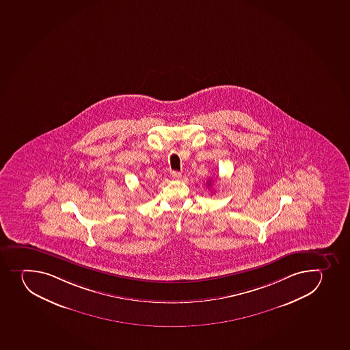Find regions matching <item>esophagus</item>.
I'll list each match as a JSON object with an SVG mask.
<instances>
[{"instance_id":"obj_1","label":"esophagus","mask_w":350,"mask_h":350,"mask_svg":"<svg viewBox=\"0 0 350 350\" xmlns=\"http://www.w3.org/2000/svg\"><path fill=\"white\" fill-rule=\"evenodd\" d=\"M170 176L174 180H178L180 179V178H181V174H180V172H178V171H172V172H171L170 174Z\"/></svg>"}]
</instances>
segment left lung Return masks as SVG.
<instances>
[{
    "instance_id": "1",
    "label": "left lung",
    "mask_w": 350,
    "mask_h": 350,
    "mask_svg": "<svg viewBox=\"0 0 350 350\" xmlns=\"http://www.w3.org/2000/svg\"><path fill=\"white\" fill-rule=\"evenodd\" d=\"M211 183H212V180H210V181L207 183V185H208V186H211Z\"/></svg>"
}]
</instances>
